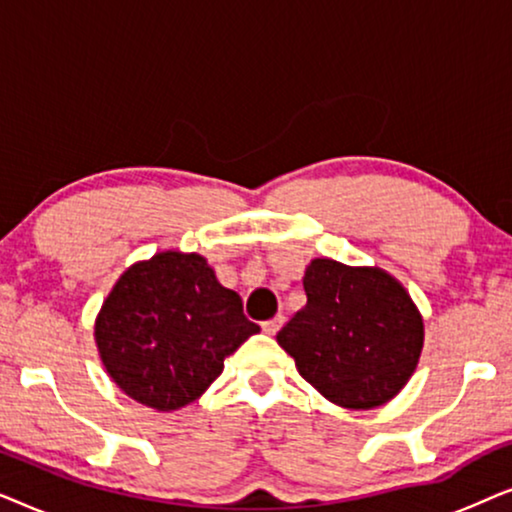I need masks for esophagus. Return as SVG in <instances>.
Here are the masks:
<instances>
[{
	"instance_id": "esophagus-1",
	"label": "esophagus",
	"mask_w": 512,
	"mask_h": 512,
	"mask_svg": "<svg viewBox=\"0 0 512 512\" xmlns=\"http://www.w3.org/2000/svg\"><path fill=\"white\" fill-rule=\"evenodd\" d=\"M282 326H284V317H282V314H277V317H272V319L263 321V324H261V328H263V331L268 333V335H275Z\"/></svg>"
}]
</instances>
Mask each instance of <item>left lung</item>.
<instances>
[{
  "instance_id": "8db88e82",
  "label": "left lung",
  "mask_w": 512,
  "mask_h": 512,
  "mask_svg": "<svg viewBox=\"0 0 512 512\" xmlns=\"http://www.w3.org/2000/svg\"><path fill=\"white\" fill-rule=\"evenodd\" d=\"M303 289L305 307L277 333L298 373L340 408L370 410L398 396L424 347V319L405 286L377 265L314 258Z\"/></svg>"
}]
</instances>
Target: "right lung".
<instances>
[{
	"mask_svg": "<svg viewBox=\"0 0 512 512\" xmlns=\"http://www.w3.org/2000/svg\"><path fill=\"white\" fill-rule=\"evenodd\" d=\"M258 331L205 256L170 249L118 277L97 312L95 345L123 394L172 412L198 401L226 356Z\"/></svg>",
	"mask_w": 512,
	"mask_h": 512,
	"instance_id": "1",
	"label": "right lung"
}]
</instances>
